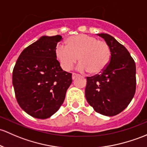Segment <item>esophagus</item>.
Instances as JSON below:
<instances>
[{"label": "esophagus", "mask_w": 147, "mask_h": 147, "mask_svg": "<svg viewBox=\"0 0 147 147\" xmlns=\"http://www.w3.org/2000/svg\"><path fill=\"white\" fill-rule=\"evenodd\" d=\"M78 76H79V75H78V74H76V73H72V79L74 80L75 78H78Z\"/></svg>", "instance_id": "34e87169"}]
</instances>
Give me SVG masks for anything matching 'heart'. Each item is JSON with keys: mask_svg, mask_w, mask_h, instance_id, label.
Masks as SVG:
<instances>
[{"mask_svg": "<svg viewBox=\"0 0 147 147\" xmlns=\"http://www.w3.org/2000/svg\"><path fill=\"white\" fill-rule=\"evenodd\" d=\"M55 55L64 70H70L79 60V70L88 71L94 75L106 68L110 61L111 53L106 41L80 34L67 38L66 46L58 44Z\"/></svg>", "mask_w": 147, "mask_h": 147, "instance_id": "1", "label": "heart"}]
</instances>
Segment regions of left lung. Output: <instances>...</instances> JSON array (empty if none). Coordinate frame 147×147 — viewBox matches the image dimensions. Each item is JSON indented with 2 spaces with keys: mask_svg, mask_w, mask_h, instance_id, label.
Masks as SVG:
<instances>
[{
  "mask_svg": "<svg viewBox=\"0 0 147 147\" xmlns=\"http://www.w3.org/2000/svg\"><path fill=\"white\" fill-rule=\"evenodd\" d=\"M97 35L110 47V63L100 75L86 78V99L96 112L113 116L125 109L135 95V63L114 37L104 33Z\"/></svg>",
  "mask_w": 147,
  "mask_h": 147,
  "instance_id": "8db88e82",
  "label": "left lung"
}]
</instances>
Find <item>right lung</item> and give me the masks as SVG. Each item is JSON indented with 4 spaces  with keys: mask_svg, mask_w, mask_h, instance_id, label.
<instances>
[{
    "mask_svg": "<svg viewBox=\"0 0 147 147\" xmlns=\"http://www.w3.org/2000/svg\"><path fill=\"white\" fill-rule=\"evenodd\" d=\"M60 35L42 36L23 50L12 72L18 104L34 118H50L63 104L72 83V74L63 71L55 49Z\"/></svg>",
    "mask_w": 147,
    "mask_h": 147,
    "instance_id": "right-lung-1",
    "label": "right lung"
}]
</instances>
